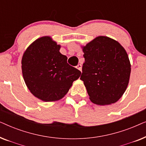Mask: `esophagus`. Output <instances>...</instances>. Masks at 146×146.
I'll list each match as a JSON object with an SVG mask.
<instances>
[{
  "label": "esophagus",
  "mask_w": 146,
  "mask_h": 146,
  "mask_svg": "<svg viewBox=\"0 0 146 146\" xmlns=\"http://www.w3.org/2000/svg\"><path fill=\"white\" fill-rule=\"evenodd\" d=\"M76 68H77V69H78L80 71H82V65L80 64H78Z\"/></svg>",
  "instance_id": "obj_1"
}]
</instances>
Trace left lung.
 <instances>
[{"instance_id": "8db88e82", "label": "left lung", "mask_w": 146, "mask_h": 146, "mask_svg": "<svg viewBox=\"0 0 146 146\" xmlns=\"http://www.w3.org/2000/svg\"><path fill=\"white\" fill-rule=\"evenodd\" d=\"M85 62L80 80L90 100L97 105L113 104L129 83L131 64L123 47L115 40L100 36L82 46Z\"/></svg>"}]
</instances>
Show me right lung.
<instances>
[{
	"mask_svg": "<svg viewBox=\"0 0 146 146\" xmlns=\"http://www.w3.org/2000/svg\"><path fill=\"white\" fill-rule=\"evenodd\" d=\"M60 45L50 36L33 42L24 53L22 72L31 92L44 102L59 100L66 94L81 72L67 63Z\"/></svg>",
	"mask_w": 146,
	"mask_h": 146,
	"instance_id": "add662e5",
	"label": "right lung"
}]
</instances>
